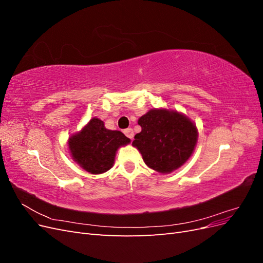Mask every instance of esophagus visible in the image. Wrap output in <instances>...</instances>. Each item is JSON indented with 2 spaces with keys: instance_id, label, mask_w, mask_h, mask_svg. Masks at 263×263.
<instances>
[{
  "instance_id": "1",
  "label": "esophagus",
  "mask_w": 263,
  "mask_h": 263,
  "mask_svg": "<svg viewBox=\"0 0 263 263\" xmlns=\"http://www.w3.org/2000/svg\"><path fill=\"white\" fill-rule=\"evenodd\" d=\"M124 134H125L126 136L128 137V138L133 139V137H134V130H133L132 128H127V129H125V130H124Z\"/></svg>"
}]
</instances>
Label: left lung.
<instances>
[{"mask_svg": "<svg viewBox=\"0 0 263 263\" xmlns=\"http://www.w3.org/2000/svg\"><path fill=\"white\" fill-rule=\"evenodd\" d=\"M141 132L135 136L136 147L149 168L160 173L178 169L192 155L197 129L190 119L178 112L151 109L138 119Z\"/></svg>", "mask_w": 263, "mask_h": 263, "instance_id": "left-lung-1", "label": "left lung"}]
</instances>
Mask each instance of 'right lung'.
I'll return each mask as SVG.
<instances>
[{
    "mask_svg": "<svg viewBox=\"0 0 263 263\" xmlns=\"http://www.w3.org/2000/svg\"><path fill=\"white\" fill-rule=\"evenodd\" d=\"M130 142L122 132L106 129L99 118H92L84 128L69 139L73 160L92 174L106 172L113 166L117 149Z\"/></svg>",
    "mask_w": 263,
    "mask_h": 263,
    "instance_id": "right-lung-1",
    "label": "right lung"
}]
</instances>
